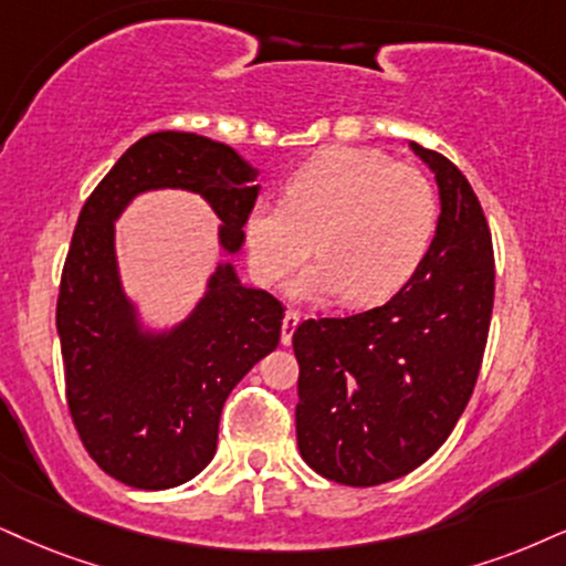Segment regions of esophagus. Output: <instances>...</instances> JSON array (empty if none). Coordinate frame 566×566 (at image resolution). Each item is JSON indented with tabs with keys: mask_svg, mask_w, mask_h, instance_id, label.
Here are the masks:
<instances>
[{
	"mask_svg": "<svg viewBox=\"0 0 566 566\" xmlns=\"http://www.w3.org/2000/svg\"><path fill=\"white\" fill-rule=\"evenodd\" d=\"M298 312H294V310H289L283 315V327H281V340H283V346H291V338H294V333H296V327H298Z\"/></svg>",
	"mask_w": 566,
	"mask_h": 566,
	"instance_id": "34e87169",
	"label": "esophagus"
}]
</instances>
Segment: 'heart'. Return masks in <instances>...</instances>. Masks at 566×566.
Masks as SVG:
<instances>
[{
	"mask_svg": "<svg viewBox=\"0 0 566 566\" xmlns=\"http://www.w3.org/2000/svg\"><path fill=\"white\" fill-rule=\"evenodd\" d=\"M438 222L436 188L417 167L378 149L333 146L291 176L285 201L249 209L247 249L254 275L275 285L310 256L319 260L291 285L296 298L344 294L378 302L409 281Z\"/></svg>",
	"mask_w": 566,
	"mask_h": 566,
	"instance_id": "obj_1",
	"label": "heart"
}]
</instances>
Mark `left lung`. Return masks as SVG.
Instances as JSON below:
<instances>
[{"label":"left lung","mask_w":566,"mask_h":566,"mask_svg":"<svg viewBox=\"0 0 566 566\" xmlns=\"http://www.w3.org/2000/svg\"><path fill=\"white\" fill-rule=\"evenodd\" d=\"M436 176V235L382 306L304 319L296 441L304 462L344 485L403 478L441 449L470 401L493 312V243L470 180L409 142Z\"/></svg>","instance_id":"1"}]
</instances>
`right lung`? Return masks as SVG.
Returning <instances> with one entry per match:
<instances>
[{
    "mask_svg": "<svg viewBox=\"0 0 566 566\" xmlns=\"http://www.w3.org/2000/svg\"><path fill=\"white\" fill-rule=\"evenodd\" d=\"M256 178L233 146L163 130L128 146L81 209L57 298L67 407L94 462L125 485L165 491L212 462L222 403L275 352L283 306L220 260L184 317L149 323L125 291L117 220L142 193H197L220 220V251L235 256Z\"/></svg>",
    "mask_w": 566,
    "mask_h": 566,
    "instance_id": "add662e5",
    "label": "right lung"
}]
</instances>
